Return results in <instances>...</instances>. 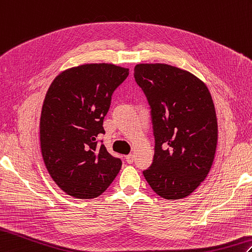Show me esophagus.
Here are the masks:
<instances>
[{
	"mask_svg": "<svg viewBox=\"0 0 252 252\" xmlns=\"http://www.w3.org/2000/svg\"><path fill=\"white\" fill-rule=\"evenodd\" d=\"M126 162L128 163V164H131V163H133V161H134V155L133 154L127 155L126 157Z\"/></svg>",
	"mask_w": 252,
	"mask_h": 252,
	"instance_id": "1",
	"label": "esophagus"
}]
</instances>
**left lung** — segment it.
Listing matches in <instances>:
<instances>
[{"mask_svg": "<svg viewBox=\"0 0 252 252\" xmlns=\"http://www.w3.org/2000/svg\"><path fill=\"white\" fill-rule=\"evenodd\" d=\"M134 77L150 105L156 140L145 179L163 198H185L207 177L215 159L218 122L212 95L195 75L164 63L136 64Z\"/></svg>", "mask_w": 252, "mask_h": 252, "instance_id": "1", "label": "left lung"}]
</instances>
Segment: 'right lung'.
<instances>
[{"label": "right lung", "mask_w": 252, "mask_h": 252, "mask_svg": "<svg viewBox=\"0 0 252 252\" xmlns=\"http://www.w3.org/2000/svg\"><path fill=\"white\" fill-rule=\"evenodd\" d=\"M128 68L90 63L63 71L52 81L43 103L39 140L43 160L61 190L76 198H94L118 175L122 162L97 136L104 134L115 89Z\"/></svg>", "instance_id": "obj_1"}]
</instances>
